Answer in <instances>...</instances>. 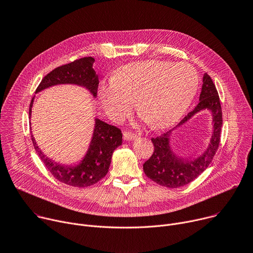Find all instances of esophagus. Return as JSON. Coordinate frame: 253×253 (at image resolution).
Returning <instances> with one entry per match:
<instances>
[{
    "label": "esophagus",
    "instance_id": "esophagus-1",
    "mask_svg": "<svg viewBox=\"0 0 253 253\" xmlns=\"http://www.w3.org/2000/svg\"><path fill=\"white\" fill-rule=\"evenodd\" d=\"M136 137H137V135H136L135 133H133V132H124V133H123V138H124V140H126V141L134 140Z\"/></svg>",
    "mask_w": 253,
    "mask_h": 253
}]
</instances>
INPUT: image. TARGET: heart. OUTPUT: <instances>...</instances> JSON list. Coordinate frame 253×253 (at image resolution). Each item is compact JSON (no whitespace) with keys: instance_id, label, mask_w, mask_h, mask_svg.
I'll return each mask as SVG.
<instances>
[{"instance_id":"1","label":"heart","mask_w":253,"mask_h":253,"mask_svg":"<svg viewBox=\"0 0 253 253\" xmlns=\"http://www.w3.org/2000/svg\"><path fill=\"white\" fill-rule=\"evenodd\" d=\"M199 85L196 70L186 63L148 60L119 68L99 88V101L106 114L119 122L128 116L134 102L154 129L176 123L187 110Z\"/></svg>"}]
</instances>
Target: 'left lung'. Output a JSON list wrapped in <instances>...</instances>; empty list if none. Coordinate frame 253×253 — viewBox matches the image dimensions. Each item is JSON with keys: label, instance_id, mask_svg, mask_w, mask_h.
<instances>
[{"label": "left lung", "instance_id": "8db88e82", "mask_svg": "<svg viewBox=\"0 0 253 253\" xmlns=\"http://www.w3.org/2000/svg\"><path fill=\"white\" fill-rule=\"evenodd\" d=\"M206 109L211 112L213 118V133L207 151L201 157L192 161L177 157L169 147V138L172 130L181 126L195 114ZM221 126L222 111L218 92L210 76L205 73L197 106L176 127L156 138H151L154 152L143 164L144 173L157 184L168 188H178L192 182L209 166L217 151Z\"/></svg>", "mask_w": 253, "mask_h": 253}]
</instances>
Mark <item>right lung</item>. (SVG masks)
<instances>
[{"label":"right lung","instance_id":"add662e5","mask_svg":"<svg viewBox=\"0 0 253 253\" xmlns=\"http://www.w3.org/2000/svg\"><path fill=\"white\" fill-rule=\"evenodd\" d=\"M94 61L92 57H85L57 67L42 79L36 93L59 84H74L86 88L93 97H96L99 80L93 69ZM33 102L34 98L30 104V117ZM31 137L36 152L48 171L60 182L80 188L91 186L105 177L114 150L122 144V133L119 128L95 119L93 137L84 159L76 166H65L48 158L37 146L33 135Z\"/></svg>","mask_w":253,"mask_h":253}]
</instances>
